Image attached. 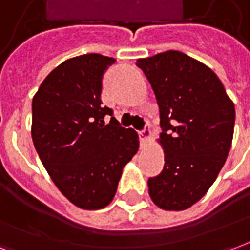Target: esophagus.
Returning a JSON list of instances; mask_svg holds the SVG:
<instances>
[{"label":"esophagus","mask_w":250,"mask_h":250,"mask_svg":"<svg viewBox=\"0 0 250 250\" xmlns=\"http://www.w3.org/2000/svg\"><path fill=\"white\" fill-rule=\"evenodd\" d=\"M150 136H151V130H150V127H148V125H145V128L139 131V138H141L142 143H143V145H146L147 141L150 139Z\"/></svg>","instance_id":"esophagus-1"}]
</instances>
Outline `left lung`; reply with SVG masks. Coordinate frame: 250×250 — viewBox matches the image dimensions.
<instances>
[{
	"instance_id": "obj_1",
	"label": "left lung",
	"mask_w": 250,
	"mask_h": 250,
	"mask_svg": "<svg viewBox=\"0 0 250 250\" xmlns=\"http://www.w3.org/2000/svg\"><path fill=\"white\" fill-rule=\"evenodd\" d=\"M161 115L165 166L148 178L154 204L184 210L204 197L224 166L233 139L236 109L220 79L179 51L139 59Z\"/></svg>"
}]
</instances>
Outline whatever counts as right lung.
Wrapping results in <instances>:
<instances>
[{"label": "right lung", "mask_w": 250, "mask_h": 250, "mask_svg": "<svg viewBox=\"0 0 250 250\" xmlns=\"http://www.w3.org/2000/svg\"><path fill=\"white\" fill-rule=\"evenodd\" d=\"M115 62L98 53L69 59L45 77L32 102L37 154L59 190L82 209H102L114 199L122 170L139 148L135 131L102 104L104 72Z\"/></svg>", "instance_id": "obj_1"}]
</instances>
